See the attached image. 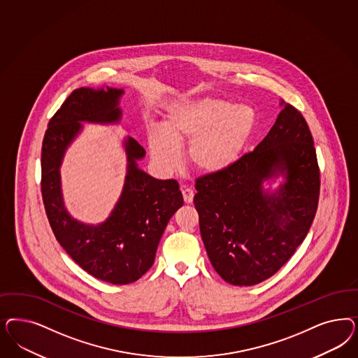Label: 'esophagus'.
I'll return each mask as SVG.
<instances>
[{
  "label": "esophagus",
  "mask_w": 358,
  "mask_h": 358,
  "mask_svg": "<svg viewBox=\"0 0 358 358\" xmlns=\"http://www.w3.org/2000/svg\"><path fill=\"white\" fill-rule=\"evenodd\" d=\"M182 194H183V199H185V204H191L194 201V191L191 188H182Z\"/></svg>",
  "instance_id": "1"
}]
</instances>
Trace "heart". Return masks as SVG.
Wrapping results in <instances>:
<instances>
[{
    "label": "heart",
    "mask_w": 358,
    "mask_h": 358,
    "mask_svg": "<svg viewBox=\"0 0 358 358\" xmlns=\"http://www.w3.org/2000/svg\"><path fill=\"white\" fill-rule=\"evenodd\" d=\"M257 115L249 105L212 96L182 99L169 105L162 127L148 133L151 159L166 173L180 162L178 145L187 143V159L203 175H219L240 161L253 136Z\"/></svg>",
    "instance_id": "obj_1"
}]
</instances>
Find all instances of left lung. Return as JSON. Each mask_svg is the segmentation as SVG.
<instances>
[{
    "label": "left lung",
    "instance_id": "left-lung-1",
    "mask_svg": "<svg viewBox=\"0 0 358 358\" xmlns=\"http://www.w3.org/2000/svg\"><path fill=\"white\" fill-rule=\"evenodd\" d=\"M279 105L274 127L253 152L195 185L208 258L233 286L273 277L306 238L317 209L320 173L311 131L299 110L283 100Z\"/></svg>",
    "mask_w": 358,
    "mask_h": 358
}]
</instances>
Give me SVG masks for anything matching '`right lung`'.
Wrapping results in <instances>:
<instances>
[{"mask_svg": "<svg viewBox=\"0 0 358 358\" xmlns=\"http://www.w3.org/2000/svg\"><path fill=\"white\" fill-rule=\"evenodd\" d=\"M124 93L110 87L73 91L50 120L42 145V196L52 231L83 270L112 285L133 283L150 268L167 222L183 206L176 180H159L139 169L146 151L127 136L125 182L110 215L100 224H85L67 210L60 176L64 154L84 122L120 124Z\"/></svg>", "mask_w": 358, "mask_h": 358, "instance_id": "1", "label": "right lung"}]
</instances>
